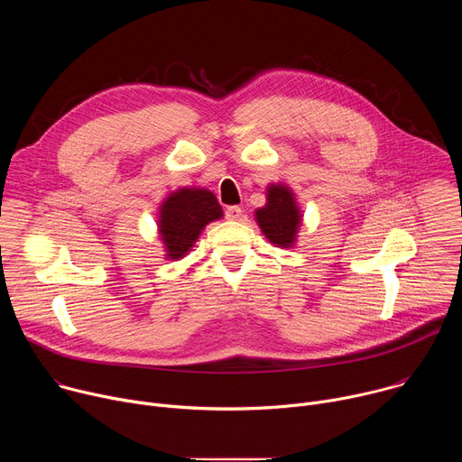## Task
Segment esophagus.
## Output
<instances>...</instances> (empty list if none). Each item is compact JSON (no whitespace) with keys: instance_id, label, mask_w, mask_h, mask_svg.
<instances>
[{"instance_id":"34e87169","label":"esophagus","mask_w":462,"mask_h":462,"mask_svg":"<svg viewBox=\"0 0 462 462\" xmlns=\"http://www.w3.org/2000/svg\"><path fill=\"white\" fill-rule=\"evenodd\" d=\"M241 217H243V208H239V207H228L226 208V219L239 221Z\"/></svg>"}]
</instances>
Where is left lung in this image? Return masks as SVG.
<instances>
[{
	"label": "left lung",
	"mask_w": 462,
	"mask_h": 462,
	"mask_svg": "<svg viewBox=\"0 0 462 462\" xmlns=\"http://www.w3.org/2000/svg\"><path fill=\"white\" fill-rule=\"evenodd\" d=\"M267 203L254 212V219L274 246L292 248L303 225V212L298 205L294 189L285 182H271L265 189Z\"/></svg>",
	"instance_id": "8db88e82"
}]
</instances>
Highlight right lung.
Instances as JSON below:
<instances>
[{
    "label": "right lung",
    "instance_id": "add662e5",
    "mask_svg": "<svg viewBox=\"0 0 462 462\" xmlns=\"http://www.w3.org/2000/svg\"><path fill=\"white\" fill-rule=\"evenodd\" d=\"M157 210V234L168 261L186 257L207 225L225 216L214 191L201 186H180L170 191Z\"/></svg>",
    "mask_w": 462,
    "mask_h": 462
}]
</instances>
